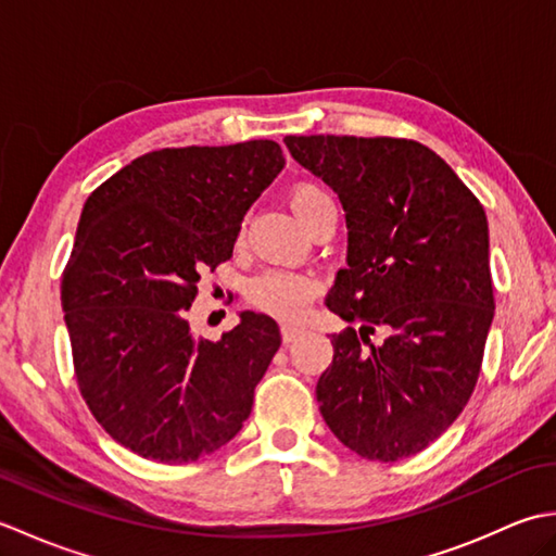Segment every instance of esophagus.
Segmentation results:
<instances>
[{
  "label": "esophagus",
  "instance_id": "esophagus-1",
  "mask_svg": "<svg viewBox=\"0 0 556 556\" xmlns=\"http://www.w3.org/2000/svg\"><path fill=\"white\" fill-rule=\"evenodd\" d=\"M303 334V327H299V325H289V323H285L281 325V341H285V344H291L293 339H299Z\"/></svg>",
  "mask_w": 556,
  "mask_h": 556
}]
</instances>
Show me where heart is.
Segmentation results:
<instances>
[{
    "label": "heart",
    "instance_id": "obj_1",
    "mask_svg": "<svg viewBox=\"0 0 556 556\" xmlns=\"http://www.w3.org/2000/svg\"><path fill=\"white\" fill-rule=\"evenodd\" d=\"M329 195L313 184H301L291 191L289 203L296 212L301 224L311 215L315 205H320ZM317 291V281L308 275H293V271H265L251 281L248 296L260 311H267L279 317H296L308 308Z\"/></svg>",
    "mask_w": 556,
    "mask_h": 556
}]
</instances>
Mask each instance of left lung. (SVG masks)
<instances>
[{
  "mask_svg": "<svg viewBox=\"0 0 556 556\" xmlns=\"http://www.w3.org/2000/svg\"><path fill=\"white\" fill-rule=\"evenodd\" d=\"M301 167L344 207L346 267L327 308L361 323L332 334L317 380L329 430L370 460L432 444L473 394L494 317L485 210L416 140L287 136ZM380 326L382 345H370Z\"/></svg>",
  "mask_w": 556,
  "mask_h": 556,
  "instance_id": "obj_1",
  "label": "left lung"
}]
</instances>
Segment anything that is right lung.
Here are the masks:
<instances>
[{
    "mask_svg": "<svg viewBox=\"0 0 556 556\" xmlns=\"http://www.w3.org/2000/svg\"><path fill=\"white\" fill-rule=\"evenodd\" d=\"M285 169L275 140L164 148L90 193L62 275L80 394L112 440L188 464L233 440L281 337L243 311L222 339L188 313L203 271L231 257L245 212Z\"/></svg>",
    "mask_w": 556,
    "mask_h": 556,
    "instance_id": "1",
    "label": "right lung"
}]
</instances>
